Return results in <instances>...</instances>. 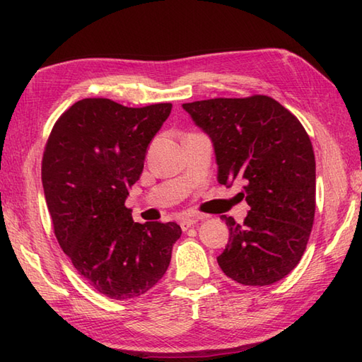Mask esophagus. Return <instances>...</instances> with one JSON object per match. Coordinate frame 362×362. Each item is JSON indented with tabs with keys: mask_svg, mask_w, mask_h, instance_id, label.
<instances>
[{
	"mask_svg": "<svg viewBox=\"0 0 362 362\" xmlns=\"http://www.w3.org/2000/svg\"><path fill=\"white\" fill-rule=\"evenodd\" d=\"M204 219L205 216H202V214H189V216L180 219V227L182 230H188L191 226H194L199 221H204Z\"/></svg>",
	"mask_w": 362,
	"mask_h": 362,
	"instance_id": "obj_1",
	"label": "esophagus"
}]
</instances>
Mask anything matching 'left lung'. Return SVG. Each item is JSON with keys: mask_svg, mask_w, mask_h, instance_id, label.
<instances>
[{"mask_svg": "<svg viewBox=\"0 0 362 362\" xmlns=\"http://www.w3.org/2000/svg\"><path fill=\"white\" fill-rule=\"evenodd\" d=\"M210 136L218 182H244L250 210L243 224L221 216L228 244L218 264L245 286H266L294 269L310 240L316 210V160L300 121L275 99L216 98L183 104Z\"/></svg>", "mask_w": 362, "mask_h": 362, "instance_id": "left-lung-1", "label": "left lung"}]
</instances>
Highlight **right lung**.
<instances>
[{
    "label": "right lung",
    "instance_id": "1",
    "mask_svg": "<svg viewBox=\"0 0 362 362\" xmlns=\"http://www.w3.org/2000/svg\"><path fill=\"white\" fill-rule=\"evenodd\" d=\"M171 109L86 98L57 119L46 143L42 182L54 233L82 279L115 300L156 286L182 235L175 222H135L124 205Z\"/></svg>",
    "mask_w": 362,
    "mask_h": 362
}]
</instances>
